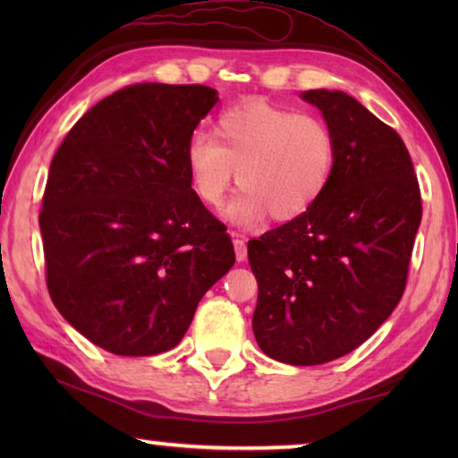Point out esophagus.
Here are the masks:
<instances>
[{"mask_svg":"<svg viewBox=\"0 0 458 458\" xmlns=\"http://www.w3.org/2000/svg\"><path fill=\"white\" fill-rule=\"evenodd\" d=\"M234 250H236V259H238V262H242V260H246V257H248V250H246V240L242 238V236H234Z\"/></svg>","mask_w":458,"mask_h":458,"instance_id":"obj_1","label":"esophagus"}]
</instances>
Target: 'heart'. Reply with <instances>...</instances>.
I'll return each instance as SVG.
<instances>
[{
  "mask_svg": "<svg viewBox=\"0 0 458 458\" xmlns=\"http://www.w3.org/2000/svg\"><path fill=\"white\" fill-rule=\"evenodd\" d=\"M337 161V135L327 121L260 98L226 108L214 137L196 133L185 147L191 188L204 206L222 210L238 180L242 190L230 218L240 224L267 214L275 222L301 218L327 191Z\"/></svg>",
  "mask_w": 458,
  "mask_h": 458,
  "instance_id": "heart-1",
  "label": "heart"
}]
</instances>
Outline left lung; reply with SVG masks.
I'll return each instance as SVG.
<instances>
[{"mask_svg":"<svg viewBox=\"0 0 458 458\" xmlns=\"http://www.w3.org/2000/svg\"><path fill=\"white\" fill-rule=\"evenodd\" d=\"M335 131L327 191L297 220L248 242L259 283L252 315L268 358L317 366L360 347L406 289L420 185L402 137L341 90H307Z\"/></svg>","mask_w":458,"mask_h":458,"instance_id":"obj_1","label":"left lung"}]
</instances>
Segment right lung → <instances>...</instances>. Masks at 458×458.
I'll list each match as a JSON object with an SVG mask.
<instances>
[{"instance_id": "obj_1", "label": "right lung", "mask_w": 458, "mask_h": 458, "mask_svg": "<svg viewBox=\"0 0 458 458\" xmlns=\"http://www.w3.org/2000/svg\"><path fill=\"white\" fill-rule=\"evenodd\" d=\"M216 100L201 84H129L84 113L54 155L40 210L46 284L62 317L106 352L172 350L234 265L226 226L185 165Z\"/></svg>"}]
</instances>
